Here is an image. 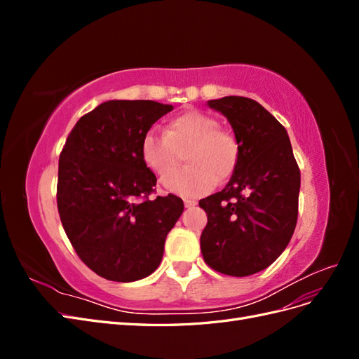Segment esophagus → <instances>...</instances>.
Returning a JSON list of instances; mask_svg holds the SVG:
<instances>
[{
	"mask_svg": "<svg viewBox=\"0 0 359 359\" xmlns=\"http://www.w3.org/2000/svg\"><path fill=\"white\" fill-rule=\"evenodd\" d=\"M184 205H186V208H194V206H196V201L186 199V201H184Z\"/></svg>",
	"mask_w": 359,
	"mask_h": 359,
	"instance_id": "34e87169",
	"label": "esophagus"
}]
</instances>
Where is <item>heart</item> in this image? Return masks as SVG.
Masks as SVG:
<instances>
[{
  "mask_svg": "<svg viewBox=\"0 0 359 359\" xmlns=\"http://www.w3.org/2000/svg\"><path fill=\"white\" fill-rule=\"evenodd\" d=\"M188 148V166L170 174L176 165L177 151ZM144 165L163 180V186L182 198H201L215 189L219 180H227L240 161V144L233 133L219 128V121L199 111L181 114L172 119L166 133L148 130L140 142Z\"/></svg>",
  "mask_w": 359,
  "mask_h": 359,
  "instance_id": "obj_1",
  "label": "heart"
}]
</instances>
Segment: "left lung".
Segmentation results:
<instances>
[{"label":"left lung","instance_id":"left-lung-1","mask_svg":"<svg viewBox=\"0 0 359 359\" xmlns=\"http://www.w3.org/2000/svg\"><path fill=\"white\" fill-rule=\"evenodd\" d=\"M208 106L231 123L240 161L227 186L199 202L208 215L202 256L222 274L252 276L283 253L295 231L299 168L286 128L262 104L229 95Z\"/></svg>","mask_w":359,"mask_h":359}]
</instances>
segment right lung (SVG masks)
<instances>
[{"label": "right lung", "mask_w": 359, "mask_h": 359, "mask_svg": "<svg viewBox=\"0 0 359 359\" xmlns=\"http://www.w3.org/2000/svg\"><path fill=\"white\" fill-rule=\"evenodd\" d=\"M170 104L109 100L83 115L58 163L57 205L74 252L95 274L136 281L153 274L184 211L175 194L149 199L157 178L140 142Z\"/></svg>", "instance_id": "obj_1"}]
</instances>
